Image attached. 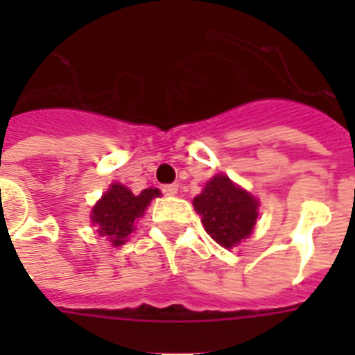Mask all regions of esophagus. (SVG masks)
<instances>
[{"instance_id": "esophagus-1", "label": "esophagus", "mask_w": 355, "mask_h": 355, "mask_svg": "<svg viewBox=\"0 0 355 355\" xmlns=\"http://www.w3.org/2000/svg\"><path fill=\"white\" fill-rule=\"evenodd\" d=\"M162 192L165 193V196H175V193H178V184H175V183L163 184Z\"/></svg>"}]
</instances>
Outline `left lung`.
Returning <instances> with one entry per match:
<instances>
[{
    "label": "left lung",
    "mask_w": 355,
    "mask_h": 355,
    "mask_svg": "<svg viewBox=\"0 0 355 355\" xmlns=\"http://www.w3.org/2000/svg\"><path fill=\"white\" fill-rule=\"evenodd\" d=\"M193 208L206 233L225 249L249 236L258 218V200L220 174L206 183L193 199Z\"/></svg>",
    "instance_id": "1"
}]
</instances>
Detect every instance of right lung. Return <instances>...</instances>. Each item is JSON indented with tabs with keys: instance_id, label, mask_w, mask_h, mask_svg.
Listing matches in <instances>:
<instances>
[{
	"instance_id": "right-lung-1",
	"label": "right lung",
	"mask_w": 355,
	"mask_h": 355,
	"mask_svg": "<svg viewBox=\"0 0 355 355\" xmlns=\"http://www.w3.org/2000/svg\"><path fill=\"white\" fill-rule=\"evenodd\" d=\"M158 196V188H146L140 196H133L124 184L114 183L94 206L92 222L101 236H108L114 245H122L135 229V220L144 215L150 199Z\"/></svg>"
}]
</instances>
